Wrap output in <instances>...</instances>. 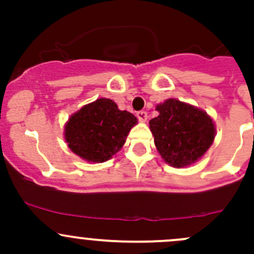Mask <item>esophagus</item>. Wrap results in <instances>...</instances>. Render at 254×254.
Listing matches in <instances>:
<instances>
[{"instance_id":"34e87169","label":"esophagus","mask_w":254,"mask_h":254,"mask_svg":"<svg viewBox=\"0 0 254 254\" xmlns=\"http://www.w3.org/2000/svg\"><path fill=\"white\" fill-rule=\"evenodd\" d=\"M136 117H137V119L141 120V122H146V119H147V113H146L145 111H140L136 113Z\"/></svg>"}]
</instances>
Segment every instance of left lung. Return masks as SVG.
I'll return each mask as SVG.
<instances>
[{"label":"left lung","instance_id":"left-lung-1","mask_svg":"<svg viewBox=\"0 0 254 254\" xmlns=\"http://www.w3.org/2000/svg\"><path fill=\"white\" fill-rule=\"evenodd\" d=\"M156 109L160 114L150 120V129L163 160L177 168L198 161L214 141L211 118L177 99H167Z\"/></svg>","mask_w":254,"mask_h":254}]
</instances>
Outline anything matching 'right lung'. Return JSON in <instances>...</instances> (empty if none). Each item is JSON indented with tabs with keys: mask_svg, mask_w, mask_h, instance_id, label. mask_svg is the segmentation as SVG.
<instances>
[{
	"mask_svg": "<svg viewBox=\"0 0 254 254\" xmlns=\"http://www.w3.org/2000/svg\"><path fill=\"white\" fill-rule=\"evenodd\" d=\"M136 118L107 98L81 108L68 119L65 139L76 155L89 162H104L124 145Z\"/></svg>",
	"mask_w": 254,
	"mask_h": 254,
	"instance_id": "add662e5",
	"label": "right lung"
}]
</instances>
